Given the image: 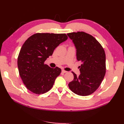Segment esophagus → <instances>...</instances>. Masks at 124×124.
<instances>
[{
	"label": "esophagus",
	"mask_w": 124,
	"mask_h": 124,
	"mask_svg": "<svg viewBox=\"0 0 124 124\" xmlns=\"http://www.w3.org/2000/svg\"><path fill=\"white\" fill-rule=\"evenodd\" d=\"M62 72H63V73H67L68 71H65V70H62Z\"/></svg>",
	"instance_id": "esophagus-1"
}]
</instances>
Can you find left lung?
I'll return each instance as SVG.
<instances>
[{"instance_id": "obj_1", "label": "left lung", "mask_w": 124, "mask_h": 124, "mask_svg": "<svg viewBox=\"0 0 124 124\" xmlns=\"http://www.w3.org/2000/svg\"><path fill=\"white\" fill-rule=\"evenodd\" d=\"M77 49V59L81 62L80 75L69 84L73 93L87 96L96 91L106 72V54L103 47L93 36L83 31L68 33Z\"/></svg>"}]
</instances>
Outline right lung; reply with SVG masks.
Returning <instances> with one entry per match:
<instances>
[{
	"label": "right lung",
	"mask_w": 124,
	"mask_h": 124,
	"mask_svg": "<svg viewBox=\"0 0 124 124\" xmlns=\"http://www.w3.org/2000/svg\"><path fill=\"white\" fill-rule=\"evenodd\" d=\"M67 39L65 33H37L23 44L17 58L18 72L26 87L33 93L44 94L52 88L61 69L51 68L45 61Z\"/></svg>",
	"instance_id": "1"
}]
</instances>
